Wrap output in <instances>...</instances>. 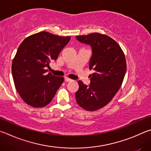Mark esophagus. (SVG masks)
Segmentation results:
<instances>
[{
  "mask_svg": "<svg viewBox=\"0 0 151 151\" xmlns=\"http://www.w3.org/2000/svg\"><path fill=\"white\" fill-rule=\"evenodd\" d=\"M65 81H72V80H71V78H68V77H65Z\"/></svg>",
  "mask_w": 151,
  "mask_h": 151,
  "instance_id": "esophagus-1",
  "label": "esophagus"
}]
</instances>
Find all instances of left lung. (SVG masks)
<instances>
[{"mask_svg": "<svg viewBox=\"0 0 151 151\" xmlns=\"http://www.w3.org/2000/svg\"><path fill=\"white\" fill-rule=\"evenodd\" d=\"M76 38L91 46L89 69L96 71L90 75L89 87L78 81L76 101L83 109L94 111L109 104L120 89L127 70L125 55L117 42L105 34L95 32Z\"/></svg>", "mask_w": 151, "mask_h": 151, "instance_id": "left-lung-1", "label": "left lung"}]
</instances>
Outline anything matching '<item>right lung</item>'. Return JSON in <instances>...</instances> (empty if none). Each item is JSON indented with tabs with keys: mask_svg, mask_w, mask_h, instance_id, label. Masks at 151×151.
I'll list each match as a JSON object with an SVG mask.
<instances>
[{
	"mask_svg": "<svg viewBox=\"0 0 151 151\" xmlns=\"http://www.w3.org/2000/svg\"><path fill=\"white\" fill-rule=\"evenodd\" d=\"M70 38L40 32L26 38L18 47L12 73L16 89L28 105L35 108L46 106L63 83V77L45 74L46 68L57 60Z\"/></svg>",
	"mask_w": 151,
	"mask_h": 151,
	"instance_id": "add662e5",
	"label": "right lung"
}]
</instances>
